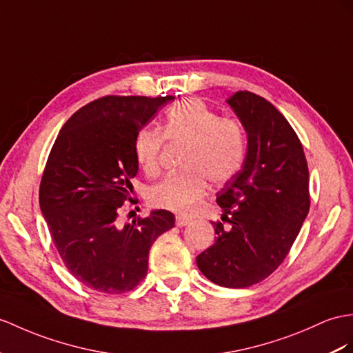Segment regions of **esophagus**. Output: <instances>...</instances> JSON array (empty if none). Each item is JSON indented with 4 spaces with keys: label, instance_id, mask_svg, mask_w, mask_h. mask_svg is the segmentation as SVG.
<instances>
[{
    "label": "esophagus",
    "instance_id": "esophagus-1",
    "mask_svg": "<svg viewBox=\"0 0 353 353\" xmlns=\"http://www.w3.org/2000/svg\"><path fill=\"white\" fill-rule=\"evenodd\" d=\"M176 226L178 228H183V226H187L188 223L192 221V219H188V217H184V216H176Z\"/></svg>",
    "mask_w": 353,
    "mask_h": 353
}]
</instances>
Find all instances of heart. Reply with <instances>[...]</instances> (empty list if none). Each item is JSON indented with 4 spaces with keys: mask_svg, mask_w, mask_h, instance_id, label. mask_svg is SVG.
<instances>
[{
    "mask_svg": "<svg viewBox=\"0 0 353 353\" xmlns=\"http://www.w3.org/2000/svg\"><path fill=\"white\" fill-rule=\"evenodd\" d=\"M163 135L157 128L143 127L134 137V159L148 175L160 169L165 137L185 143L181 174L170 175L154 185L148 199L152 206L185 214L206 192V179L226 183L241 169L245 157V134L241 123L220 118L203 101L185 99L172 106L166 115Z\"/></svg>",
    "mask_w": 353,
    "mask_h": 353,
    "instance_id": "obj_1",
    "label": "heart"
}]
</instances>
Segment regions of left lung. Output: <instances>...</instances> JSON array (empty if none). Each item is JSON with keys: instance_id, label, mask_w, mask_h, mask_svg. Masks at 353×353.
Here are the masks:
<instances>
[{"instance_id": "1", "label": "left lung", "mask_w": 353, "mask_h": 353, "mask_svg": "<svg viewBox=\"0 0 353 353\" xmlns=\"http://www.w3.org/2000/svg\"><path fill=\"white\" fill-rule=\"evenodd\" d=\"M247 132L241 170L217 193L221 221L214 244L196 257L203 276L223 288H248L285 261L310 208L308 168L294 128L268 100L250 91L228 99Z\"/></svg>"}]
</instances>
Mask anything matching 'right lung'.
<instances>
[{"mask_svg": "<svg viewBox=\"0 0 353 353\" xmlns=\"http://www.w3.org/2000/svg\"><path fill=\"white\" fill-rule=\"evenodd\" d=\"M174 96H106L63 125L43 172L39 201L67 270L90 289L123 294L147 276L152 243L175 226L166 210L123 225L119 212L139 165L134 137Z\"/></svg>", "mask_w": 353, "mask_h": 353, "instance_id": "1", "label": "right lung"}]
</instances>
